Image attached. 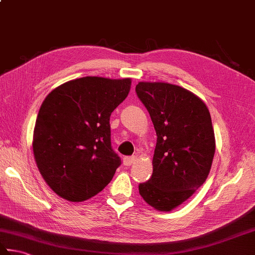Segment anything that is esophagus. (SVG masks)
I'll return each instance as SVG.
<instances>
[{"label": "esophagus", "mask_w": 255, "mask_h": 255, "mask_svg": "<svg viewBox=\"0 0 255 255\" xmlns=\"http://www.w3.org/2000/svg\"><path fill=\"white\" fill-rule=\"evenodd\" d=\"M136 161V158L134 157H125L124 159H123V163L125 164V166H127V167H129V166H131V164Z\"/></svg>", "instance_id": "1"}]
</instances>
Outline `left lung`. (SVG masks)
<instances>
[{
    "mask_svg": "<svg viewBox=\"0 0 255 255\" xmlns=\"http://www.w3.org/2000/svg\"><path fill=\"white\" fill-rule=\"evenodd\" d=\"M136 93L157 133L152 176L139 184V193L156 210L169 212L207 180L216 151L211 116L200 98L177 85L140 82Z\"/></svg>",
    "mask_w": 255,
    "mask_h": 255,
    "instance_id": "obj_1",
    "label": "left lung"
}]
</instances>
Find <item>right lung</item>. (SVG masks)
I'll return each mask as SVG.
<instances>
[{
  "label": "right lung",
  "instance_id": "obj_1",
  "mask_svg": "<svg viewBox=\"0 0 255 255\" xmlns=\"http://www.w3.org/2000/svg\"><path fill=\"white\" fill-rule=\"evenodd\" d=\"M131 79L87 76L56 87L35 123L33 152L43 179L63 199L82 202L112 181L121 158L113 150L109 118Z\"/></svg>",
  "mask_w": 255,
  "mask_h": 255
}]
</instances>
